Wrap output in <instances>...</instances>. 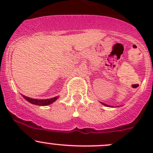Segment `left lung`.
I'll return each instance as SVG.
<instances>
[{
	"label": "left lung",
	"instance_id": "obj_1",
	"mask_svg": "<svg viewBox=\"0 0 153 153\" xmlns=\"http://www.w3.org/2000/svg\"><path fill=\"white\" fill-rule=\"evenodd\" d=\"M101 104H103V105H104V106H109V107H113V106H112L106 105V104H104V103H101Z\"/></svg>",
	"mask_w": 153,
	"mask_h": 153
}]
</instances>
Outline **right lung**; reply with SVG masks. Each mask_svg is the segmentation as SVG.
Here are the masks:
<instances>
[{
	"label": "right lung",
	"mask_w": 153,
	"mask_h": 153,
	"mask_svg": "<svg viewBox=\"0 0 153 153\" xmlns=\"http://www.w3.org/2000/svg\"><path fill=\"white\" fill-rule=\"evenodd\" d=\"M22 96L24 97L27 101H29V103H31V104H35V105H38V106L49 105V104L55 102V101L58 98V96H56L52 98H49V99H35V98H29V97L25 96V95H22Z\"/></svg>",
	"instance_id": "right-lung-1"
}]
</instances>
